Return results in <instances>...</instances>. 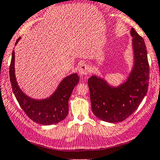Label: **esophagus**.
<instances>
[{
	"label": "esophagus",
	"mask_w": 160,
	"mask_h": 160,
	"mask_svg": "<svg viewBox=\"0 0 160 160\" xmlns=\"http://www.w3.org/2000/svg\"><path fill=\"white\" fill-rule=\"evenodd\" d=\"M79 74H80L81 76H83V75H86L89 73V66L86 64H82L78 68Z\"/></svg>",
	"instance_id": "1"
}]
</instances>
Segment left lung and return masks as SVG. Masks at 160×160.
Instances as JSON below:
<instances>
[{
    "mask_svg": "<svg viewBox=\"0 0 160 160\" xmlns=\"http://www.w3.org/2000/svg\"><path fill=\"white\" fill-rule=\"evenodd\" d=\"M133 65L126 81L113 86L105 79L93 75L88 80L92 110L100 120L119 122L136 111L148 92L149 64L144 39L132 28Z\"/></svg>",
    "mask_w": 160,
    "mask_h": 160,
    "instance_id": "obj_1",
    "label": "left lung"
}]
</instances>
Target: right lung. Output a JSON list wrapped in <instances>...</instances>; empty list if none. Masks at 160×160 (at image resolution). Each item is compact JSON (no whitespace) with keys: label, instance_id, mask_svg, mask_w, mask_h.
Segmentation results:
<instances>
[{"label":"right lung","instance_id":"1","mask_svg":"<svg viewBox=\"0 0 160 160\" xmlns=\"http://www.w3.org/2000/svg\"><path fill=\"white\" fill-rule=\"evenodd\" d=\"M16 40L15 46L19 41ZM10 79L12 92L20 107L31 120L41 125L56 124L68 114V101L73 89L79 82L77 73L67 76L58 84L56 91L48 98L35 99L24 93L16 81L15 74V51H12L10 67Z\"/></svg>","mask_w":160,"mask_h":160}]
</instances>
